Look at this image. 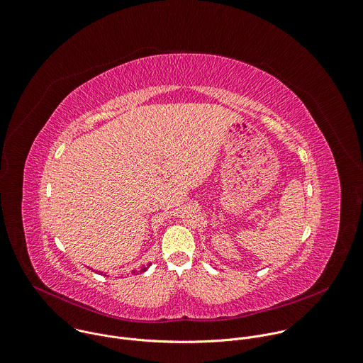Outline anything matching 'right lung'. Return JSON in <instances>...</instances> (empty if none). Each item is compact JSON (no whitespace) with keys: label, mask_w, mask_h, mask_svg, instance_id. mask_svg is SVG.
Here are the masks:
<instances>
[{"label":"right lung","mask_w":363,"mask_h":363,"mask_svg":"<svg viewBox=\"0 0 363 363\" xmlns=\"http://www.w3.org/2000/svg\"><path fill=\"white\" fill-rule=\"evenodd\" d=\"M149 267H150V264H147V265H143V267H140V268H139V269H138V271H136V269H133V271H132V272H133V274H139V272H145V271H146V269H147V268H149Z\"/></svg>","instance_id":"1"}]
</instances>
